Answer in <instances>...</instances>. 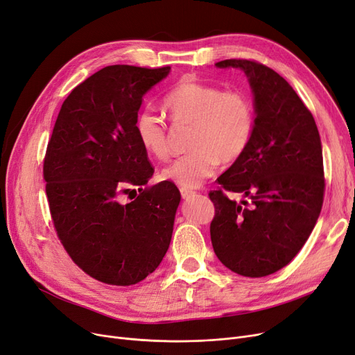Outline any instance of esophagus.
I'll return each instance as SVG.
<instances>
[{
  "label": "esophagus",
  "instance_id": "obj_1",
  "mask_svg": "<svg viewBox=\"0 0 355 355\" xmlns=\"http://www.w3.org/2000/svg\"><path fill=\"white\" fill-rule=\"evenodd\" d=\"M180 193H181L182 198H190V197H193L196 194L194 191H191L189 189H180Z\"/></svg>",
  "mask_w": 355,
  "mask_h": 355
}]
</instances>
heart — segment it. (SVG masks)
Segmentation results:
<instances>
[{
    "label": "heart",
    "mask_w": 355,
    "mask_h": 355,
    "mask_svg": "<svg viewBox=\"0 0 355 355\" xmlns=\"http://www.w3.org/2000/svg\"><path fill=\"white\" fill-rule=\"evenodd\" d=\"M175 123H193L190 152L166 165L161 177L184 189H196L210 178L222 161H234L248 146L254 130V109L239 91L194 80H182L164 98ZM135 129L144 149L158 159L169 155L168 128L150 109L136 116Z\"/></svg>",
    "instance_id": "heart-1"
}]
</instances>
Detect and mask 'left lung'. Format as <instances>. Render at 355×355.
I'll list each match as a JSON object with an SVG mask.
<instances>
[{
  "mask_svg": "<svg viewBox=\"0 0 355 355\" xmlns=\"http://www.w3.org/2000/svg\"><path fill=\"white\" fill-rule=\"evenodd\" d=\"M239 68L254 96L248 146L209 193L214 205L210 238L220 263L245 277H266L286 267L312 234L325 191L322 144L312 113L271 68L248 59H226ZM225 191L250 198L236 204Z\"/></svg>",
  "mask_w": 355,
  "mask_h": 355,
  "instance_id": "obj_1",
  "label": "left lung"
}]
</instances>
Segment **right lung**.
Returning a JSON list of instances; mask_svg holds the SVG:
<instances>
[{"label":"right lung","instance_id":"right-lung-1","mask_svg":"<svg viewBox=\"0 0 355 355\" xmlns=\"http://www.w3.org/2000/svg\"><path fill=\"white\" fill-rule=\"evenodd\" d=\"M169 71L112 65L92 73L60 107L46 150L56 234L73 263L105 284L142 282L171 242L181 194L171 181L144 187L153 166L135 129L144 96Z\"/></svg>","mask_w":355,"mask_h":355}]
</instances>
